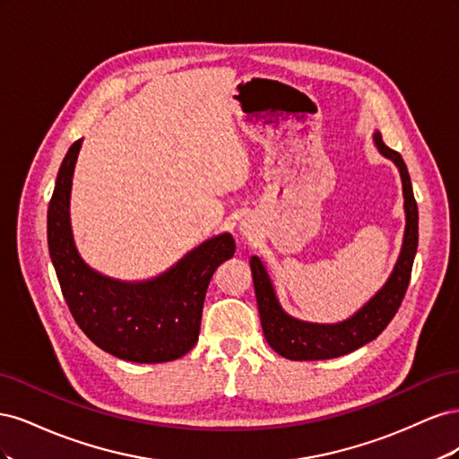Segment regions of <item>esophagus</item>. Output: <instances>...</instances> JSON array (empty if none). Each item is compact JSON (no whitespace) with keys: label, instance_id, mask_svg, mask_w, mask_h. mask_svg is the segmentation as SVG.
<instances>
[{"label":"esophagus","instance_id":"34e87169","mask_svg":"<svg viewBox=\"0 0 459 459\" xmlns=\"http://www.w3.org/2000/svg\"><path fill=\"white\" fill-rule=\"evenodd\" d=\"M239 231H241V235H245V238H251V235H253V226H251V221H241Z\"/></svg>","mask_w":459,"mask_h":459}]
</instances>
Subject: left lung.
I'll use <instances>...</instances> for the list:
<instances>
[{
	"mask_svg": "<svg viewBox=\"0 0 459 459\" xmlns=\"http://www.w3.org/2000/svg\"><path fill=\"white\" fill-rule=\"evenodd\" d=\"M373 142L381 155L393 160L400 172L402 195H404L406 228L404 239L394 268L385 285L375 293L362 308L339 324H310L289 316L275 295V287L270 280L268 270L258 256L251 258L253 281L256 304L260 312V324L264 337L272 349L287 358L307 362V359H329L354 352L359 346L377 339L379 333L388 325L400 308V302L406 295L411 275V264L418 251V204L413 199L410 174L400 152L388 149L381 134L373 132Z\"/></svg>",
	"mask_w": 459,
	"mask_h": 459,
	"instance_id": "left-lung-1",
	"label": "left lung"
}]
</instances>
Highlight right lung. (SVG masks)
I'll return each instance as SVG.
<instances>
[{"instance_id": "right-lung-1", "label": "right lung", "mask_w": 459, "mask_h": 459, "mask_svg": "<svg viewBox=\"0 0 459 459\" xmlns=\"http://www.w3.org/2000/svg\"><path fill=\"white\" fill-rule=\"evenodd\" d=\"M82 140L71 145L48 208V245L63 297L88 339L135 364H162L187 354L199 339L208 283L233 256L231 235L203 241L174 266L145 281H120L90 268L71 226L73 176Z\"/></svg>"}]
</instances>
